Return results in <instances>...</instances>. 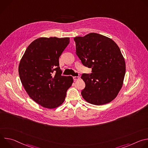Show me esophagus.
Masks as SVG:
<instances>
[{
    "label": "esophagus",
    "mask_w": 148,
    "mask_h": 148,
    "mask_svg": "<svg viewBox=\"0 0 148 148\" xmlns=\"http://www.w3.org/2000/svg\"><path fill=\"white\" fill-rule=\"evenodd\" d=\"M73 78L74 79V81H77L78 79H79V76H75V77H73Z\"/></svg>",
    "instance_id": "34e87169"
}]
</instances>
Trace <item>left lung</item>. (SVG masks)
Instances as JSON below:
<instances>
[{
    "mask_svg": "<svg viewBox=\"0 0 148 148\" xmlns=\"http://www.w3.org/2000/svg\"><path fill=\"white\" fill-rule=\"evenodd\" d=\"M74 40L82 64L92 69L81 77L86 83L81 91L83 98L97 105L109 103L121 89L125 74V62L119 47L112 39L95 33Z\"/></svg>",
    "mask_w": 148,
    "mask_h": 148,
    "instance_id": "1",
    "label": "left lung"
}]
</instances>
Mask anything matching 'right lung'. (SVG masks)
<instances>
[{"mask_svg":"<svg viewBox=\"0 0 148 148\" xmlns=\"http://www.w3.org/2000/svg\"><path fill=\"white\" fill-rule=\"evenodd\" d=\"M70 43L69 37H41L27 47L18 66L19 77L30 97L42 107L54 108L64 101L73 82L62 75L59 57Z\"/></svg>","mask_w":148,"mask_h":148,"instance_id":"obj_1","label":"right lung"}]
</instances>
